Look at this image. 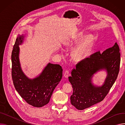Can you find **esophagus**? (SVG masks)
<instances>
[{
  "label": "esophagus",
  "mask_w": 125,
  "mask_h": 125,
  "mask_svg": "<svg viewBox=\"0 0 125 125\" xmlns=\"http://www.w3.org/2000/svg\"><path fill=\"white\" fill-rule=\"evenodd\" d=\"M69 72L68 70H65V72H64V76L66 78H68V77L69 76Z\"/></svg>",
  "instance_id": "34e87169"
}]
</instances>
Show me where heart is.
I'll use <instances>...</instances> for the list:
<instances>
[{
	"label": "heart",
	"mask_w": 125,
	"mask_h": 125,
	"mask_svg": "<svg viewBox=\"0 0 125 125\" xmlns=\"http://www.w3.org/2000/svg\"><path fill=\"white\" fill-rule=\"evenodd\" d=\"M78 39L77 38L74 42H67V45L69 47H73ZM93 42V38L92 36L84 37L80 42L79 44L74 49L73 52V57L76 61H80L86 58L90 51H91Z\"/></svg>",
	"instance_id": "heart-1"
}]
</instances>
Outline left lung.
Listing matches in <instances>:
<instances>
[{
  "instance_id": "obj_1",
  "label": "left lung",
  "mask_w": 125,
  "mask_h": 125,
  "mask_svg": "<svg viewBox=\"0 0 125 125\" xmlns=\"http://www.w3.org/2000/svg\"><path fill=\"white\" fill-rule=\"evenodd\" d=\"M120 48L116 42L102 53L98 51L78 62L68 77L73 86L70 97L71 104L78 110H83L102 101L108 93L117 77L120 66ZM105 69L108 75L101 87L94 86L91 80L98 71Z\"/></svg>"
}]
</instances>
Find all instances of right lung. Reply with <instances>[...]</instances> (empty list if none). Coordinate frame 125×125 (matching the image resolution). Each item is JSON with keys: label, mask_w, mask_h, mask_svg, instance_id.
Instances as JSON below:
<instances>
[{"label": "right lung", "mask_w": 125, "mask_h": 125, "mask_svg": "<svg viewBox=\"0 0 125 125\" xmlns=\"http://www.w3.org/2000/svg\"><path fill=\"white\" fill-rule=\"evenodd\" d=\"M23 36L18 35L11 52V76L14 87L25 101L31 105L41 107L47 104L52 92L62 77L63 69L59 64L49 63L39 76L29 79L21 68L19 45Z\"/></svg>", "instance_id": "1"}]
</instances>
